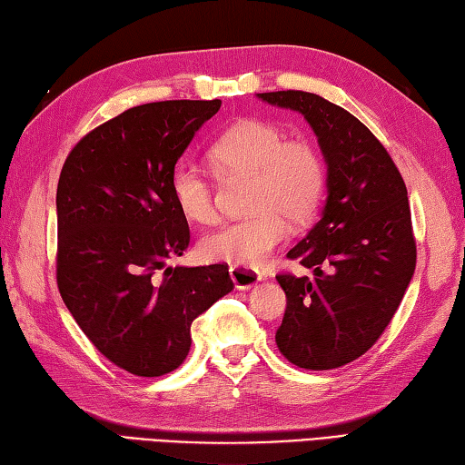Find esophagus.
Returning <instances> with one entry per match:
<instances>
[{"instance_id": "obj_1", "label": "esophagus", "mask_w": 465, "mask_h": 465, "mask_svg": "<svg viewBox=\"0 0 465 465\" xmlns=\"http://www.w3.org/2000/svg\"><path fill=\"white\" fill-rule=\"evenodd\" d=\"M229 272H231V279H232L236 289H249V287H252V285H257V282L261 281L259 271H254V269L231 267Z\"/></svg>"}]
</instances>
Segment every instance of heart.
Masks as SVG:
<instances>
[{"label": "heart", "instance_id": "b5f03b06", "mask_svg": "<svg viewBox=\"0 0 465 465\" xmlns=\"http://www.w3.org/2000/svg\"><path fill=\"white\" fill-rule=\"evenodd\" d=\"M208 160L223 174L252 176L246 219L219 226L198 242L204 261L254 269L285 241L287 223L302 224L317 213L325 193V164L307 140H285L271 122L244 118L214 140ZM170 196L178 213L194 224L214 219V194L191 164L170 174Z\"/></svg>", "mask_w": 465, "mask_h": 465}]
</instances>
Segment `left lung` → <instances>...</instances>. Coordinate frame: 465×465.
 Segmentation results:
<instances>
[{"instance_id":"obj_1","label":"left lung","mask_w":465,"mask_h":465,"mask_svg":"<svg viewBox=\"0 0 465 465\" xmlns=\"http://www.w3.org/2000/svg\"><path fill=\"white\" fill-rule=\"evenodd\" d=\"M259 98L301 112L327 160L323 216L287 252L312 274H277L287 309L274 335L292 365L325 371L375 345L410 285L418 249L407 188L373 132L337 104L302 90Z\"/></svg>"}]
</instances>
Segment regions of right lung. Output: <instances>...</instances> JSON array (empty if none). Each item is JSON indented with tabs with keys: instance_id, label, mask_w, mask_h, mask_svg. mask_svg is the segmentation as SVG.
<instances>
[{
	"instance_id": "add662e5",
	"label": "right lung",
	"mask_w": 465,
	"mask_h": 465,
	"mask_svg": "<svg viewBox=\"0 0 465 465\" xmlns=\"http://www.w3.org/2000/svg\"><path fill=\"white\" fill-rule=\"evenodd\" d=\"M221 100L134 106L88 132L55 194V279L92 345L124 371L160 377L191 351V325L232 291L226 264L168 267L191 242L170 174Z\"/></svg>"
}]
</instances>
